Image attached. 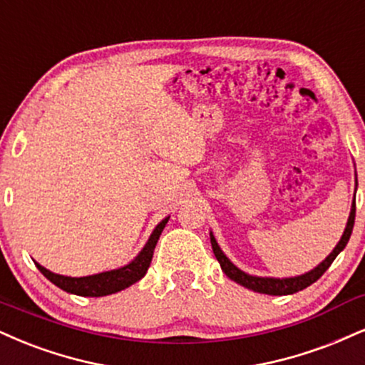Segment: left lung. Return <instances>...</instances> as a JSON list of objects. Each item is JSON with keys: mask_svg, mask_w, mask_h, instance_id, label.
Returning <instances> with one entry per match:
<instances>
[{"mask_svg": "<svg viewBox=\"0 0 365 365\" xmlns=\"http://www.w3.org/2000/svg\"><path fill=\"white\" fill-rule=\"evenodd\" d=\"M354 222H355V197L352 202V210H350L349 222H346L344 235H341V240L338 241L335 250H333V252L328 255V257L324 258V260L319 263L314 270H311L304 275H299V277H291V279L253 277V275L245 274V272H241L238 267H235L230 260H227V257L221 252V248H219L217 241L212 235H210V245H212V252H214V255H216L217 262L221 263L222 272H225V274L231 280H235L236 284L243 285V287H247V289H252V291H255V292L269 294V296H287V294L299 292V291H302V289L309 287L311 284L316 282V280L322 277L324 272L328 270V267H330L333 260L336 258V255L346 247V243H349L350 235H352V230H354Z\"/></svg>", "mask_w": 365, "mask_h": 365, "instance_id": "obj_1", "label": "left lung"}]
</instances>
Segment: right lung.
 Segmentation results:
<instances>
[{
  "label": "right lung",
  "mask_w": 365,
  "mask_h": 365,
  "mask_svg": "<svg viewBox=\"0 0 365 365\" xmlns=\"http://www.w3.org/2000/svg\"><path fill=\"white\" fill-rule=\"evenodd\" d=\"M168 219L170 217H165L163 221L156 226V230L153 231L151 238L148 240L146 247H144L143 252L135 257V260L130 262L129 265L122 267V269L102 272V274L88 275V277H64V275L52 274V272L43 269V267L38 265V263H35V265H37V269L41 270L52 284L57 285L59 289H63L66 292L76 294V296H86V297L108 296V294L118 292L122 291V289L129 287V285L138 282V280H140L144 275H146L149 263L153 260V252H155L158 240H160L161 231L165 230Z\"/></svg>",
  "instance_id": "obj_1"
}]
</instances>
